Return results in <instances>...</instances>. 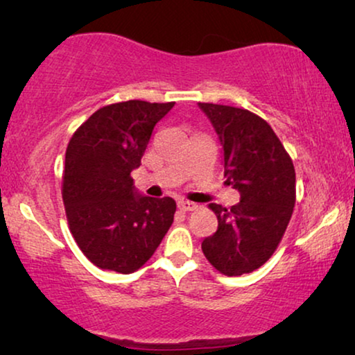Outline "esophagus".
Wrapping results in <instances>:
<instances>
[{
	"mask_svg": "<svg viewBox=\"0 0 355 355\" xmlns=\"http://www.w3.org/2000/svg\"><path fill=\"white\" fill-rule=\"evenodd\" d=\"M178 207H179V210H181V211H193L197 208L196 203L189 202V200H179Z\"/></svg>",
	"mask_w": 355,
	"mask_h": 355,
	"instance_id": "esophagus-1",
	"label": "esophagus"
}]
</instances>
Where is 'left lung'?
<instances>
[{
    "label": "left lung",
    "mask_w": 355,
    "mask_h": 355,
    "mask_svg": "<svg viewBox=\"0 0 355 355\" xmlns=\"http://www.w3.org/2000/svg\"><path fill=\"white\" fill-rule=\"evenodd\" d=\"M198 106L220 135L226 184L241 192V202L231 208L208 205L218 230L202 242L203 255L226 276L252 273L275 254L293 216V159L259 114L227 105Z\"/></svg>",
    "instance_id": "obj_1"
}]
</instances>
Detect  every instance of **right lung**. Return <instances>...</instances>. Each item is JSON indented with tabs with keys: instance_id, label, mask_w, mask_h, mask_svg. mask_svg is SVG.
<instances>
[{
	"instance_id": "add662e5",
	"label": "right lung",
	"mask_w": 355,
	"mask_h": 355,
	"mask_svg": "<svg viewBox=\"0 0 355 355\" xmlns=\"http://www.w3.org/2000/svg\"><path fill=\"white\" fill-rule=\"evenodd\" d=\"M174 106L144 100L96 110L72 135L62 171V202L71 234L101 270L129 275L147 263L173 225L176 202L135 197L140 166L155 124Z\"/></svg>"
}]
</instances>
